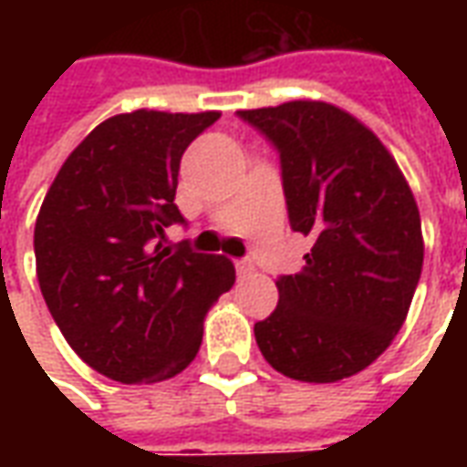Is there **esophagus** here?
<instances>
[{"mask_svg":"<svg viewBox=\"0 0 467 467\" xmlns=\"http://www.w3.org/2000/svg\"><path fill=\"white\" fill-rule=\"evenodd\" d=\"M234 267H237V275L254 273V263L250 260V257H240V260H234Z\"/></svg>","mask_w":467,"mask_h":467,"instance_id":"esophagus-1","label":"esophagus"}]
</instances>
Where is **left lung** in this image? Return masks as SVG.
<instances>
[{
	"label": "left lung",
	"mask_w": 467,
	"mask_h": 467,
	"mask_svg": "<svg viewBox=\"0 0 467 467\" xmlns=\"http://www.w3.org/2000/svg\"><path fill=\"white\" fill-rule=\"evenodd\" d=\"M280 152L287 217L313 240L277 307L254 323L265 360L293 380L335 382L378 360L405 323L422 270L420 213L375 134L327 102L243 109Z\"/></svg>",
	"instance_id": "obj_1"
}]
</instances>
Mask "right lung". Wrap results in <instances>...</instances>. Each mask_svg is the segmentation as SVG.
<instances>
[{"instance_id":"add662e5","label":"right lung","mask_w":467,"mask_h":467,"mask_svg":"<svg viewBox=\"0 0 467 467\" xmlns=\"http://www.w3.org/2000/svg\"><path fill=\"white\" fill-rule=\"evenodd\" d=\"M220 112L137 109L97 124L47 192L35 224L36 280L69 348L124 385L182 372L214 300L234 283L223 254L164 247L184 150Z\"/></svg>"}]
</instances>
